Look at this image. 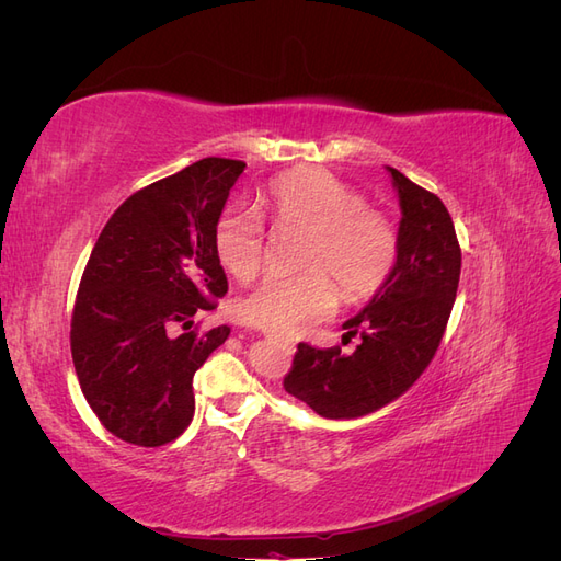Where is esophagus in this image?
Instances as JSON below:
<instances>
[{
	"label": "esophagus",
	"instance_id": "34e87169",
	"mask_svg": "<svg viewBox=\"0 0 561 561\" xmlns=\"http://www.w3.org/2000/svg\"><path fill=\"white\" fill-rule=\"evenodd\" d=\"M283 344H285V346H287V348H290V351H293V348H295V344H293V342H283Z\"/></svg>",
	"mask_w": 561,
	"mask_h": 561
}]
</instances>
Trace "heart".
<instances>
[{
    "mask_svg": "<svg viewBox=\"0 0 561 561\" xmlns=\"http://www.w3.org/2000/svg\"><path fill=\"white\" fill-rule=\"evenodd\" d=\"M262 206L283 233H301L297 266L307 274L268 278L236 304L250 328L295 339L334 316L339 293L363 299L388 280L398 260L390 219L365 206L353 186L325 171H295L268 186ZM215 254L236 280L257 276L264 262V229L254 213L229 208L215 225ZM333 279L330 282L327 276Z\"/></svg>",
    "mask_w": 561,
    "mask_h": 561,
    "instance_id": "b5f03b06",
    "label": "heart"
}]
</instances>
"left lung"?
Masks as SVG:
<instances>
[{
  "label": "left lung",
  "mask_w": 561,
  "mask_h": 561,
  "mask_svg": "<svg viewBox=\"0 0 561 561\" xmlns=\"http://www.w3.org/2000/svg\"><path fill=\"white\" fill-rule=\"evenodd\" d=\"M400 201L398 260L358 316L344 322L353 353L299 344L283 386L325 419H360L412 388L443 342L461 276V248L445 203L386 165Z\"/></svg>",
  "instance_id": "1"
}]
</instances>
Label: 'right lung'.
<instances>
[{
	"label": "right lung",
	"instance_id": "obj_1",
	"mask_svg": "<svg viewBox=\"0 0 561 561\" xmlns=\"http://www.w3.org/2000/svg\"><path fill=\"white\" fill-rule=\"evenodd\" d=\"M243 161L201 159L126 198L98 236L72 313L81 393L124 443L161 447L194 416V375L229 325L192 330L227 295L215 225Z\"/></svg>",
	"mask_w": 561,
	"mask_h": 561
}]
</instances>
